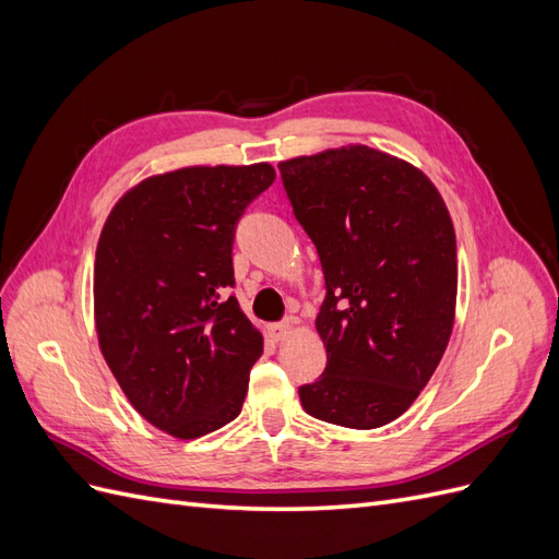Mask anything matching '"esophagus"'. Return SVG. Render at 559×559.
<instances>
[{
	"label": "esophagus",
	"instance_id": "obj_1",
	"mask_svg": "<svg viewBox=\"0 0 559 559\" xmlns=\"http://www.w3.org/2000/svg\"><path fill=\"white\" fill-rule=\"evenodd\" d=\"M296 326V319H284V321H277V324H270V335L275 337V341H284L286 335L292 333V329Z\"/></svg>",
	"mask_w": 559,
	"mask_h": 559
}]
</instances>
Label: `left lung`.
Returning <instances> with one entry per match:
<instances>
[{
    "label": "left lung",
    "mask_w": 559,
    "mask_h": 559,
    "mask_svg": "<svg viewBox=\"0 0 559 559\" xmlns=\"http://www.w3.org/2000/svg\"><path fill=\"white\" fill-rule=\"evenodd\" d=\"M298 224L317 247L326 368L298 386L308 415L378 429L411 408L448 347L456 240L436 186L364 144L280 163Z\"/></svg>",
    "instance_id": "obj_1"
}]
</instances>
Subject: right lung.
<instances>
[{
  "label": "right lung",
  "instance_id": "right-lung-1",
  "mask_svg": "<svg viewBox=\"0 0 559 559\" xmlns=\"http://www.w3.org/2000/svg\"><path fill=\"white\" fill-rule=\"evenodd\" d=\"M273 165L148 177L107 216L95 251V329L123 394L181 441L240 415L263 337L228 296L240 216Z\"/></svg>",
  "mask_w": 559,
  "mask_h": 559
}]
</instances>
